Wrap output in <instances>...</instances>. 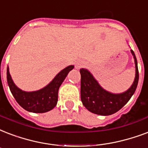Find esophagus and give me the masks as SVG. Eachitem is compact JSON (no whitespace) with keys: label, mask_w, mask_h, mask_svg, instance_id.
Masks as SVG:
<instances>
[{"label":"esophagus","mask_w":148,"mask_h":148,"mask_svg":"<svg viewBox=\"0 0 148 148\" xmlns=\"http://www.w3.org/2000/svg\"><path fill=\"white\" fill-rule=\"evenodd\" d=\"M84 64H82V63H80V62H78V63H77L76 64V66H75V67H76L77 69H79V68H81L82 66H83Z\"/></svg>","instance_id":"esophagus-1"}]
</instances>
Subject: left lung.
Wrapping results in <instances>:
<instances>
[{
  "instance_id": "left-lung-1",
  "label": "left lung",
  "mask_w": 148,
  "mask_h": 148,
  "mask_svg": "<svg viewBox=\"0 0 148 148\" xmlns=\"http://www.w3.org/2000/svg\"><path fill=\"white\" fill-rule=\"evenodd\" d=\"M135 62L136 76L131 87L121 94H112L102 88L92 74L86 69L82 68L81 73V99L84 107L92 113L101 116H109L118 112L127 104L136 91L139 72L137 58L131 49Z\"/></svg>"
}]
</instances>
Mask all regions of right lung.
I'll return each instance as SVG.
<instances>
[{
    "label": "right lung",
    "mask_w": 148,
    "mask_h": 148,
    "mask_svg": "<svg viewBox=\"0 0 148 148\" xmlns=\"http://www.w3.org/2000/svg\"><path fill=\"white\" fill-rule=\"evenodd\" d=\"M73 68V65L66 66L54 77L47 86L36 92H27L19 89L11 79L8 66L7 68V81L13 96L23 109L32 112L42 113L51 110L56 106L60 86L70 71Z\"/></svg>",
    "instance_id": "right-lung-1"
}]
</instances>
